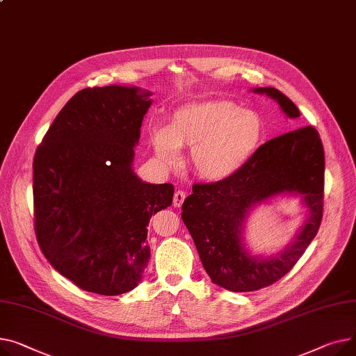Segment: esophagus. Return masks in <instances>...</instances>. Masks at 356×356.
Instances as JSON below:
<instances>
[{"instance_id":"esophagus-1","label":"esophagus","mask_w":356,"mask_h":356,"mask_svg":"<svg viewBox=\"0 0 356 356\" xmlns=\"http://www.w3.org/2000/svg\"><path fill=\"white\" fill-rule=\"evenodd\" d=\"M184 199H186V193L181 192V191H177V192L175 193V196H173V206H175V207H180V206L183 204Z\"/></svg>"}]
</instances>
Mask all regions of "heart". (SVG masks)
I'll use <instances>...</instances> for the list:
<instances>
[{"mask_svg":"<svg viewBox=\"0 0 356 356\" xmlns=\"http://www.w3.org/2000/svg\"><path fill=\"white\" fill-rule=\"evenodd\" d=\"M264 131V120L256 111L226 100H210L179 107L169 129H152V141L164 161L176 160L179 147H191L192 170L203 180L220 181L252 159Z\"/></svg>","mask_w":356,"mask_h":356,"instance_id":"1","label":"heart"}]
</instances>
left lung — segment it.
<instances>
[{
    "label": "left lung",
    "mask_w": 356,
    "mask_h": 356,
    "mask_svg": "<svg viewBox=\"0 0 356 356\" xmlns=\"http://www.w3.org/2000/svg\"><path fill=\"white\" fill-rule=\"evenodd\" d=\"M277 102L288 117L300 115L285 94L273 87L254 88ZM325 153L312 126L299 127L260 146L232 177L195 183L181 206L202 265L211 282L230 292L266 288L285 276L316 236L323 213ZM282 193L300 194L308 218L292 245L273 258H253L241 243L243 222L252 205Z\"/></svg>",
    "instance_id": "1"
}]
</instances>
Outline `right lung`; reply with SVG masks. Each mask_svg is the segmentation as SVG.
<instances>
[{
    "instance_id": "right-lung-1",
    "label": "right lung",
    "mask_w": 356,
    "mask_h": 356,
    "mask_svg": "<svg viewBox=\"0 0 356 356\" xmlns=\"http://www.w3.org/2000/svg\"><path fill=\"white\" fill-rule=\"evenodd\" d=\"M149 96L122 86L79 91L34 156L38 246L87 292L114 296L138 285L150 259L149 222L173 202V184L141 181L131 169Z\"/></svg>"
}]
</instances>
